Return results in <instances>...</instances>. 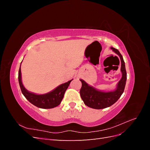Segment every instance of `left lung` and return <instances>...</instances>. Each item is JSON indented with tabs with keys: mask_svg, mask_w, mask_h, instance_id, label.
Segmentation results:
<instances>
[{
	"mask_svg": "<svg viewBox=\"0 0 150 150\" xmlns=\"http://www.w3.org/2000/svg\"><path fill=\"white\" fill-rule=\"evenodd\" d=\"M111 49L120 57L122 78L117 84L116 89L112 92L99 91L92 86H89L83 80L80 79L82 83V87L80 90L81 97L84 103L89 108L100 110L110 107L118 100L124 92L127 79L125 61L118 50L114 47H111Z\"/></svg>",
	"mask_w": 150,
	"mask_h": 150,
	"instance_id": "obj_1",
	"label": "left lung"
}]
</instances>
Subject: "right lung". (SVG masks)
Listing matches in <instances>:
<instances>
[{
	"label": "right lung",
	"instance_id": "1",
	"mask_svg": "<svg viewBox=\"0 0 150 150\" xmlns=\"http://www.w3.org/2000/svg\"><path fill=\"white\" fill-rule=\"evenodd\" d=\"M18 79H19L22 93L23 94L25 98L34 106L42 109H51L59 105L63 97H64L66 90L67 89L68 86H69L70 83L72 80L61 84L55 89H54L52 91L49 93L38 95L29 92L24 87L21 81V66L19 70V74H18Z\"/></svg>",
	"mask_w": 150,
	"mask_h": 150
}]
</instances>
